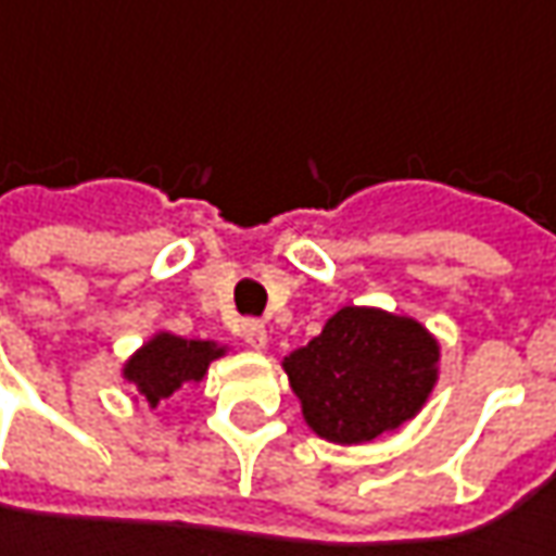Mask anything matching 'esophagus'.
<instances>
[{
  "label": "esophagus",
  "instance_id": "esophagus-1",
  "mask_svg": "<svg viewBox=\"0 0 556 556\" xmlns=\"http://www.w3.org/2000/svg\"><path fill=\"white\" fill-rule=\"evenodd\" d=\"M239 336L245 339V345L254 351H264L267 349V329L261 320H242L239 324Z\"/></svg>",
  "mask_w": 556,
  "mask_h": 556
}]
</instances>
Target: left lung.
<instances>
[{"label": "left lung", "mask_w": 556, "mask_h": 556, "mask_svg": "<svg viewBox=\"0 0 556 556\" xmlns=\"http://www.w3.org/2000/svg\"><path fill=\"white\" fill-rule=\"evenodd\" d=\"M282 370L320 439L361 445L417 417L439 379V342L414 317L349 304Z\"/></svg>", "instance_id": "8db88e82"}]
</instances>
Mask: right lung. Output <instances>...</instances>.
<instances>
[{
	"instance_id": "obj_1",
	"label": "right lung",
	"mask_w": 556,
	"mask_h": 556,
	"mask_svg": "<svg viewBox=\"0 0 556 556\" xmlns=\"http://www.w3.org/2000/svg\"><path fill=\"white\" fill-rule=\"evenodd\" d=\"M227 349L205 339H182L174 332H155L134 357L124 364V379L134 382L136 392L157 407L186 382H199L207 374V364L217 361Z\"/></svg>"
}]
</instances>
